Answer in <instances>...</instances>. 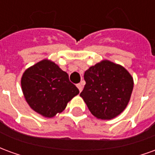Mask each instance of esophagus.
<instances>
[{"instance_id": "34e87169", "label": "esophagus", "mask_w": 155, "mask_h": 155, "mask_svg": "<svg viewBox=\"0 0 155 155\" xmlns=\"http://www.w3.org/2000/svg\"><path fill=\"white\" fill-rule=\"evenodd\" d=\"M77 87H78V89H79L80 92H81V91H82V90H83V84H81V83H80V84H77Z\"/></svg>"}]
</instances>
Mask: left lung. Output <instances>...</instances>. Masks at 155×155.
<instances>
[{"label":"left lung","instance_id":"1","mask_svg":"<svg viewBox=\"0 0 155 155\" xmlns=\"http://www.w3.org/2000/svg\"><path fill=\"white\" fill-rule=\"evenodd\" d=\"M85 85L81 93L91 114L111 120L121 114L130 100L134 81L126 69L102 61L84 72Z\"/></svg>","mask_w":155,"mask_h":155}]
</instances>
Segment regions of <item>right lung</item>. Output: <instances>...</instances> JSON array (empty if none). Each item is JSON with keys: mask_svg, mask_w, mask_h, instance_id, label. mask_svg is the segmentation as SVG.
<instances>
[{"mask_svg": "<svg viewBox=\"0 0 155 155\" xmlns=\"http://www.w3.org/2000/svg\"><path fill=\"white\" fill-rule=\"evenodd\" d=\"M21 89L33 110L47 118L64 110L67 103L80 91L69 75L48 60L28 68L21 77Z\"/></svg>", "mask_w": 155, "mask_h": 155, "instance_id": "1", "label": "right lung"}]
</instances>
